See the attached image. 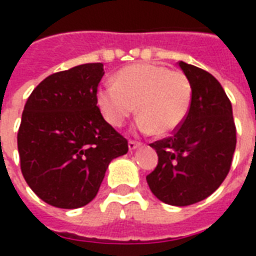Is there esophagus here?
<instances>
[{
  "label": "esophagus",
  "mask_w": 256,
  "mask_h": 256,
  "mask_svg": "<svg viewBox=\"0 0 256 256\" xmlns=\"http://www.w3.org/2000/svg\"><path fill=\"white\" fill-rule=\"evenodd\" d=\"M140 145H141V144H140V142H137V141H133V140H130V141H128V150H137Z\"/></svg>",
  "instance_id": "obj_1"
}]
</instances>
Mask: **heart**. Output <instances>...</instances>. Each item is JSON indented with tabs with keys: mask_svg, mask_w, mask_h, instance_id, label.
Here are the masks:
<instances>
[{
	"mask_svg": "<svg viewBox=\"0 0 256 256\" xmlns=\"http://www.w3.org/2000/svg\"><path fill=\"white\" fill-rule=\"evenodd\" d=\"M192 104V84L181 71L159 64H133L114 76V84H101L97 106L114 128H120L137 106L136 128L159 136L176 132L185 122Z\"/></svg>",
	"mask_w": 256,
	"mask_h": 256,
	"instance_id": "obj_1",
	"label": "heart"
}]
</instances>
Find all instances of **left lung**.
Wrapping results in <instances>:
<instances>
[{"instance_id": "1", "label": "left lung", "mask_w": 256, "mask_h": 256, "mask_svg": "<svg viewBox=\"0 0 256 256\" xmlns=\"http://www.w3.org/2000/svg\"><path fill=\"white\" fill-rule=\"evenodd\" d=\"M178 64L192 84V104L172 137L150 144L159 160L146 182L163 203L184 207L208 198L224 182L236 150V126L220 82L202 68Z\"/></svg>"}]
</instances>
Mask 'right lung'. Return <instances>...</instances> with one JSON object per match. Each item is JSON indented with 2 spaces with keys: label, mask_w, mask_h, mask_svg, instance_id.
<instances>
[{
  "label": "right lung",
  "mask_w": 256,
  "mask_h": 256,
  "mask_svg": "<svg viewBox=\"0 0 256 256\" xmlns=\"http://www.w3.org/2000/svg\"><path fill=\"white\" fill-rule=\"evenodd\" d=\"M101 63L52 74L32 90L22 115L18 150L26 182L45 203L79 208L100 189L112 159L128 140L97 106Z\"/></svg>",
  "instance_id": "right-lung-1"
}]
</instances>
